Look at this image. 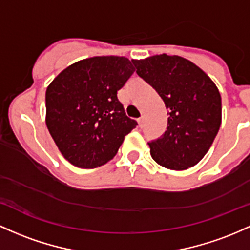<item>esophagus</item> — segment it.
Wrapping results in <instances>:
<instances>
[{"mask_svg": "<svg viewBox=\"0 0 250 250\" xmlns=\"http://www.w3.org/2000/svg\"><path fill=\"white\" fill-rule=\"evenodd\" d=\"M137 122H138V126H139V127H142V126H143V123H144V118L140 117L139 119L137 120Z\"/></svg>", "mask_w": 250, "mask_h": 250, "instance_id": "obj_1", "label": "esophagus"}]
</instances>
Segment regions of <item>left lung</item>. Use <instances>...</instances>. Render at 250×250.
<instances>
[{
  "mask_svg": "<svg viewBox=\"0 0 250 250\" xmlns=\"http://www.w3.org/2000/svg\"><path fill=\"white\" fill-rule=\"evenodd\" d=\"M132 62L167 110V130L148 143L151 157L170 170L196 165L220 130L222 104L217 86L197 64L178 55L159 54Z\"/></svg>",
  "mask_w": 250,
  "mask_h": 250,
  "instance_id": "obj_1",
  "label": "left lung"
}]
</instances>
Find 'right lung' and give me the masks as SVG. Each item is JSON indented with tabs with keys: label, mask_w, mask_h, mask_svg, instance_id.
I'll return each mask as SVG.
<instances>
[{
	"label": "right lung",
	"mask_w": 250,
	"mask_h": 250,
	"mask_svg": "<svg viewBox=\"0 0 250 250\" xmlns=\"http://www.w3.org/2000/svg\"><path fill=\"white\" fill-rule=\"evenodd\" d=\"M133 72L125 57H93L72 63L48 85L46 125L74 167L94 169L110 162L136 127L117 97Z\"/></svg>",
	"instance_id": "obj_1"
}]
</instances>
